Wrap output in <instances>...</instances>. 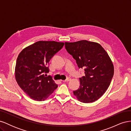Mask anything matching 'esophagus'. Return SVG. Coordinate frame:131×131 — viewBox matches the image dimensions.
<instances>
[{
    "label": "esophagus",
    "instance_id": "obj_1",
    "mask_svg": "<svg viewBox=\"0 0 131 131\" xmlns=\"http://www.w3.org/2000/svg\"><path fill=\"white\" fill-rule=\"evenodd\" d=\"M70 80H71V78H68L67 79H66V80H62L63 82H68V81H69Z\"/></svg>",
    "mask_w": 131,
    "mask_h": 131
}]
</instances>
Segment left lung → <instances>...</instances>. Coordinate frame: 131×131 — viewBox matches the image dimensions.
Returning a JSON list of instances; mask_svg holds the SVG:
<instances>
[{"label": "left lung", "mask_w": 131, "mask_h": 131, "mask_svg": "<svg viewBox=\"0 0 131 131\" xmlns=\"http://www.w3.org/2000/svg\"><path fill=\"white\" fill-rule=\"evenodd\" d=\"M68 52L76 60L79 68H84L85 76L80 78L79 88L73 91L78 100L89 103L98 100L105 92L114 75V65L100 43L80 40L65 42Z\"/></svg>", "instance_id": "obj_1"}]
</instances>
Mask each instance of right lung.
<instances>
[{
	"label": "right lung",
	"instance_id": "right-lung-1",
	"mask_svg": "<svg viewBox=\"0 0 131 131\" xmlns=\"http://www.w3.org/2000/svg\"><path fill=\"white\" fill-rule=\"evenodd\" d=\"M64 42L39 41L26 47L18 54L15 79L21 89L33 100L45 101L58 85L50 76L47 67L51 58L64 46Z\"/></svg>",
	"mask_w": 131,
	"mask_h": 131
}]
</instances>
